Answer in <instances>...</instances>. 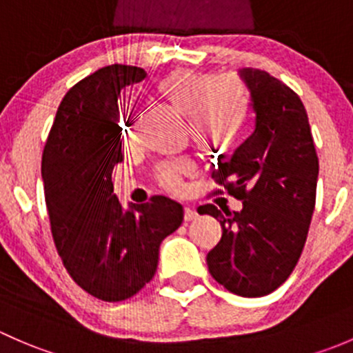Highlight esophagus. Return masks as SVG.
<instances>
[{
  "instance_id": "1",
  "label": "esophagus",
  "mask_w": 353,
  "mask_h": 353,
  "mask_svg": "<svg viewBox=\"0 0 353 353\" xmlns=\"http://www.w3.org/2000/svg\"><path fill=\"white\" fill-rule=\"evenodd\" d=\"M196 219H198L196 210L186 206V208H184V220H186V222H191V220H196Z\"/></svg>"
}]
</instances>
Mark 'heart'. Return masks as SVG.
<instances>
[{"label": "heart", "mask_w": 353, "mask_h": 353, "mask_svg": "<svg viewBox=\"0 0 353 353\" xmlns=\"http://www.w3.org/2000/svg\"><path fill=\"white\" fill-rule=\"evenodd\" d=\"M170 108L188 116V133L199 150L222 154L243 133L251 109V97L245 83L234 74L213 77L193 70H176L162 78L155 87ZM130 138V121L123 126ZM191 172L190 160L163 163L157 179L163 188L177 191L181 177Z\"/></svg>", "instance_id": "1"}]
</instances>
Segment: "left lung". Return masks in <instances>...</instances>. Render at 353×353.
<instances>
[{"instance_id": "1", "label": "left lung", "mask_w": 353, "mask_h": 353, "mask_svg": "<svg viewBox=\"0 0 353 353\" xmlns=\"http://www.w3.org/2000/svg\"><path fill=\"white\" fill-rule=\"evenodd\" d=\"M241 77L251 90L254 133L212 176L243 210L222 213L206 203L198 213L222 225V239L206 256L210 275L232 294L261 297L282 285L301 258L319 162L301 97L266 71L244 68Z\"/></svg>"}]
</instances>
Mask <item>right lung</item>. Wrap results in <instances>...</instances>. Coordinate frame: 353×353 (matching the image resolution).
I'll use <instances>...</instances> for the list:
<instances>
[{
	"mask_svg": "<svg viewBox=\"0 0 353 353\" xmlns=\"http://www.w3.org/2000/svg\"><path fill=\"white\" fill-rule=\"evenodd\" d=\"M147 77L110 65L66 92L42 154L46 206L54 245L78 287L105 302L133 297L154 279L160 243L183 223V206L165 196L123 210L112 184L123 162L121 90Z\"/></svg>",
	"mask_w": 353,
	"mask_h": 353,
	"instance_id": "add662e5",
	"label": "right lung"
}]
</instances>
